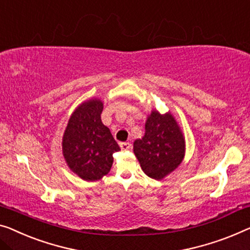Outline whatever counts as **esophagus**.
Here are the masks:
<instances>
[{"label": "esophagus", "mask_w": 250, "mask_h": 250, "mask_svg": "<svg viewBox=\"0 0 250 250\" xmlns=\"http://www.w3.org/2000/svg\"><path fill=\"white\" fill-rule=\"evenodd\" d=\"M120 148L122 150H128V149L131 148V144L130 143H120Z\"/></svg>", "instance_id": "obj_1"}]
</instances>
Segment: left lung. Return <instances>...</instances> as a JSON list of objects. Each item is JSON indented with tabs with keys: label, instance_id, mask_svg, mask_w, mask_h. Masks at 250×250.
Here are the masks:
<instances>
[{
	"label": "left lung",
	"instance_id": "8db88e82",
	"mask_svg": "<svg viewBox=\"0 0 250 250\" xmlns=\"http://www.w3.org/2000/svg\"><path fill=\"white\" fill-rule=\"evenodd\" d=\"M146 133L133 143V151L145 174L162 180L180 165L185 141L180 126L170 113L152 111L146 122Z\"/></svg>",
	"mask_w": 250,
	"mask_h": 250
}]
</instances>
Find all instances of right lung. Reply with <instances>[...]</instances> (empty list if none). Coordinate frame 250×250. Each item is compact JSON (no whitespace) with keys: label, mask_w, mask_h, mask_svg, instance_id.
<instances>
[{"label":"right lung","mask_w":250,"mask_h":250,"mask_svg":"<svg viewBox=\"0 0 250 250\" xmlns=\"http://www.w3.org/2000/svg\"><path fill=\"white\" fill-rule=\"evenodd\" d=\"M103 104L84 102L70 117L62 138V154L69 168L85 181H98L110 172L113 154L120 150L101 121Z\"/></svg>","instance_id":"right-lung-1"}]
</instances>
